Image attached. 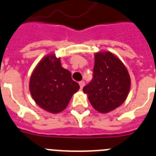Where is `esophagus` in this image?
Masks as SVG:
<instances>
[{
	"label": "esophagus",
	"instance_id": "34e87169",
	"mask_svg": "<svg viewBox=\"0 0 156 156\" xmlns=\"http://www.w3.org/2000/svg\"><path fill=\"white\" fill-rule=\"evenodd\" d=\"M79 85H80L81 89L83 88V86H85V82H84V81H81V82H79Z\"/></svg>",
	"mask_w": 156,
	"mask_h": 156
}]
</instances>
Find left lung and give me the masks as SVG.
Wrapping results in <instances>:
<instances>
[{"mask_svg":"<svg viewBox=\"0 0 156 156\" xmlns=\"http://www.w3.org/2000/svg\"><path fill=\"white\" fill-rule=\"evenodd\" d=\"M130 77L125 65L110 52L95 54L93 79L83 87L92 106L105 113L119 107L130 89Z\"/></svg>","mask_w":156,"mask_h":156,"instance_id":"8db88e82","label":"left lung"}]
</instances>
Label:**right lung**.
<instances>
[{
    "instance_id": "add662e5",
    "label": "right lung",
    "mask_w": 156,
    "mask_h": 156,
    "mask_svg": "<svg viewBox=\"0 0 156 156\" xmlns=\"http://www.w3.org/2000/svg\"><path fill=\"white\" fill-rule=\"evenodd\" d=\"M29 88L39 106L58 113L66 108L80 86L72 79L70 72L61 66L59 58L50 55L41 60L33 71Z\"/></svg>"
}]
</instances>
